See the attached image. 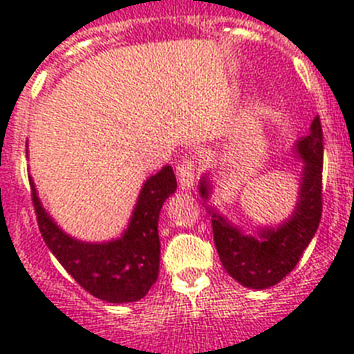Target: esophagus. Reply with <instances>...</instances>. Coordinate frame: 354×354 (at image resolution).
Listing matches in <instances>:
<instances>
[{"label": "esophagus", "instance_id": "esophagus-1", "mask_svg": "<svg viewBox=\"0 0 354 354\" xmlns=\"http://www.w3.org/2000/svg\"><path fill=\"white\" fill-rule=\"evenodd\" d=\"M177 179L180 189H192L195 183V162L192 159H183L177 167Z\"/></svg>", "mask_w": 354, "mask_h": 354}]
</instances>
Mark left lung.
I'll list each match as a JSON object with an SVG mask.
<instances>
[{
  "instance_id": "1",
  "label": "left lung",
  "mask_w": 354,
  "mask_h": 354,
  "mask_svg": "<svg viewBox=\"0 0 354 354\" xmlns=\"http://www.w3.org/2000/svg\"><path fill=\"white\" fill-rule=\"evenodd\" d=\"M296 154L303 161L301 186L292 216L277 228H261L259 237L245 236L212 207L209 209L214 245L227 273L241 286L268 289L277 286L296 268L314 237L323 212V127L314 118L310 134L296 143ZM200 195L211 193L207 175L200 180Z\"/></svg>"
}]
</instances>
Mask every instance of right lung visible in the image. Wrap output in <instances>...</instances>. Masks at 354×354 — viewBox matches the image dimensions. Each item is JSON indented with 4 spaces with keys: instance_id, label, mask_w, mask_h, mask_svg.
Wrapping results in <instances>:
<instances>
[{
    "instance_id": "1",
    "label": "right lung",
    "mask_w": 354,
    "mask_h": 354,
    "mask_svg": "<svg viewBox=\"0 0 354 354\" xmlns=\"http://www.w3.org/2000/svg\"><path fill=\"white\" fill-rule=\"evenodd\" d=\"M30 186L46 245L86 292L108 303L138 301L149 292L159 273V212L177 189L171 167L143 184L129 227L120 239L108 243H83L67 236L42 207L31 179Z\"/></svg>"
}]
</instances>
